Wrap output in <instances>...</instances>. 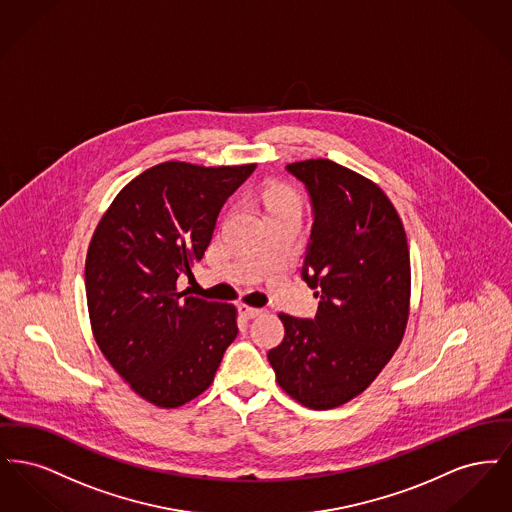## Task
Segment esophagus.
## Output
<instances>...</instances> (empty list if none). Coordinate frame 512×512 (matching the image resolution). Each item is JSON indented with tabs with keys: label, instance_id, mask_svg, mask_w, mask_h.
<instances>
[{
	"label": "esophagus",
	"instance_id": "obj_1",
	"mask_svg": "<svg viewBox=\"0 0 512 512\" xmlns=\"http://www.w3.org/2000/svg\"><path fill=\"white\" fill-rule=\"evenodd\" d=\"M240 313H242L244 318H255L263 313V309H255V307H249V305H240Z\"/></svg>",
	"mask_w": 512,
	"mask_h": 512
}]
</instances>
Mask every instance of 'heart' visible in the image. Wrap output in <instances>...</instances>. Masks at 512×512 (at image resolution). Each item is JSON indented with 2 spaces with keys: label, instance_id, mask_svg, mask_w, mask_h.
<instances>
[{
  "label": "heart",
  "instance_id": "b5f03b06",
  "mask_svg": "<svg viewBox=\"0 0 512 512\" xmlns=\"http://www.w3.org/2000/svg\"><path fill=\"white\" fill-rule=\"evenodd\" d=\"M268 213L274 209H282V207H297V199L290 190H272L265 197Z\"/></svg>",
  "mask_w": 512,
  "mask_h": 512
}]
</instances>
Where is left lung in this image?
<instances>
[{
  "label": "left lung",
  "mask_w": 512,
  "mask_h": 512,
  "mask_svg": "<svg viewBox=\"0 0 512 512\" xmlns=\"http://www.w3.org/2000/svg\"><path fill=\"white\" fill-rule=\"evenodd\" d=\"M313 207L303 280L317 290L315 320L280 313L286 336L268 351L276 382L303 407L345 405L376 380L405 336L411 257L390 197L330 159L286 165Z\"/></svg>",
  "instance_id": "8db88e82"
}]
</instances>
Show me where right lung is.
<instances>
[{"mask_svg":"<svg viewBox=\"0 0 512 512\" xmlns=\"http://www.w3.org/2000/svg\"><path fill=\"white\" fill-rule=\"evenodd\" d=\"M255 163L165 161L130 180L96 226L86 299L103 357L142 399L176 409L207 390L238 336V309L176 286L211 242L224 201Z\"/></svg>","mask_w":512,"mask_h":512,"instance_id":"obj_1","label":"right lung"}]
</instances>
